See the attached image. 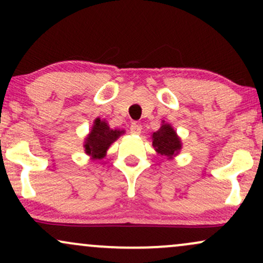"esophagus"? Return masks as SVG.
Instances as JSON below:
<instances>
[{
  "instance_id": "obj_1",
  "label": "esophagus",
  "mask_w": 263,
  "mask_h": 263,
  "mask_svg": "<svg viewBox=\"0 0 263 263\" xmlns=\"http://www.w3.org/2000/svg\"><path fill=\"white\" fill-rule=\"evenodd\" d=\"M141 125H138V123L136 122H132L131 126H129V132H131L132 135H140L141 134Z\"/></svg>"
}]
</instances>
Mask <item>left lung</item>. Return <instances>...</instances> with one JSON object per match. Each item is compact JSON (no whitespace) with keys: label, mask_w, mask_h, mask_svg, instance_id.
Listing matches in <instances>:
<instances>
[{"label":"left lung","mask_w":263,"mask_h":263,"mask_svg":"<svg viewBox=\"0 0 263 263\" xmlns=\"http://www.w3.org/2000/svg\"><path fill=\"white\" fill-rule=\"evenodd\" d=\"M152 144L155 147L156 152L159 155L173 158L182 149V141L178 137L177 132L172 127L170 123L162 122L161 128L158 131L153 132Z\"/></svg>","instance_id":"obj_1"}]
</instances>
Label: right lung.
I'll return each instance as SVG.
<instances>
[{
    "label": "right lung",
    "mask_w": 263,
    "mask_h": 263,
    "mask_svg": "<svg viewBox=\"0 0 263 263\" xmlns=\"http://www.w3.org/2000/svg\"><path fill=\"white\" fill-rule=\"evenodd\" d=\"M123 132L125 131L111 129L105 120L101 121L100 119H96L93 121L91 131H90V134L85 138V142H84L85 153L91 156L92 159L104 158L111 143H114Z\"/></svg>",
    "instance_id": "add662e5"
}]
</instances>
